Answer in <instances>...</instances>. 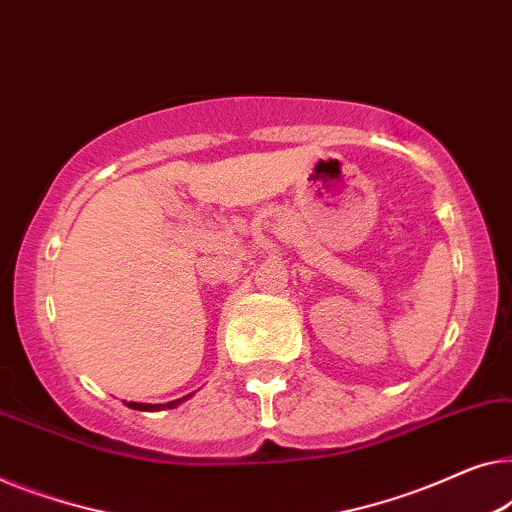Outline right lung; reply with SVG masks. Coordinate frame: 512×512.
Listing matches in <instances>:
<instances>
[{
    "instance_id": "1",
    "label": "right lung",
    "mask_w": 512,
    "mask_h": 512,
    "mask_svg": "<svg viewBox=\"0 0 512 512\" xmlns=\"http://www.w3.org/2000/svg\"><path fill=\"white\" fill-rule=\"evenodd\" d=\"M187 397H191V395H187ZM187 397L173 399V402H168V404H140V402H127V406H129V409H136V411H161V409H175V406H180Z\"/></svg>"
}]
</instances>
